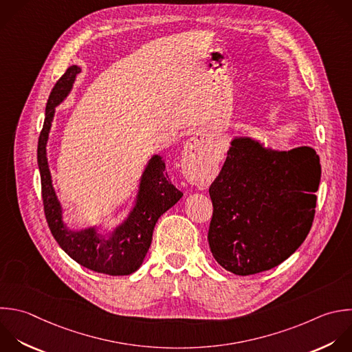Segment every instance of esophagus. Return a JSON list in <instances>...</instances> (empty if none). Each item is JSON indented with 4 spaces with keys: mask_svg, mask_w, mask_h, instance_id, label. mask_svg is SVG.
Segmentation results:
<instances>
[{
    "mask_svg": "<svg viewBox=\"0 0 352 352\" xmlns=\"http://www.w3.org/2000/svg\"><path fill=\"white\" fill-rule=\"evenodd\" d=\"M208 142H209V133L206 131H201L195 136H192L186 144L184 161L191 166L198 164L206 154Z\"/></svg>",
    "mask_w": 352,
    "mask_h": 352,
    "instance_id": "1",
    "label": "esophagus"
}]
</instances>
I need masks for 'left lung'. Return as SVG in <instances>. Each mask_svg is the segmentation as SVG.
<instances>
[{"label": "left lung", "instance_id": "obj_1", "mask_svg": "<svg viewBox=\"0 0 352 352\" xmlns=\"http://www.w3.org/2000/svg\"><path fill=\"white\" fill-rule=\"evenodd\" d=\"M209 187L208 241L216 261L235 275L279 265L307 238L315 216L319 155L312 147L276 150L253 136H234Z\"/></svg>", "mask_w": 352, "mask_h": 352}]
</instances>
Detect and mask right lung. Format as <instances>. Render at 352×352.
<instances>
[{
    "label": "right lung",
    "mask_w": 352,
    "mask_h": 352,
    "mask_svg": "<svg viewBox=\"0 0 352 352\" xmlns=\"http://www.w3.org/2000/svg\"><path fill=\"white\" fill-rule=\"evenodd\" d=\"M80 73L81 69L76 65L67 69L55 84L45 109V121L37 150L45 217L59 246L78 264L100 274L129 275L142 265L158 219L177 204L183 192L169 182L162 157L153 154L139 179L131 210L120 224L111 230L100 226L73 230L66 226L63 209L52 184L47 144L55 110L69 96Z\"/></svg>",
    "instance_id": "add662e5"
}]
</instances>
